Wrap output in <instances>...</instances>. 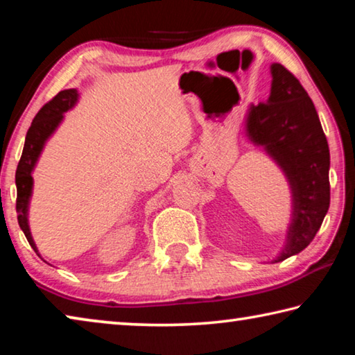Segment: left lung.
I'll return each instance as SVG.
<instances>
[{
  "label": "left lung",
  "instance_id": "8db88e82",
  "mask_svg": "<svg viewBox=\"0 0 355 355\" xmlns=\"http://www.w3.org/2000/svg\"><path fill=\"white\" fill-rule=\"evenodd\" d=\"M271 95L252 105L248 135L284 169L293 191V220L274 263L311 243L330 205V155L315 105L302 84L282 64L271 65Z\"/></svg>",
  "mask_w": 355,
  "mask_h": 355
}]
</instances>
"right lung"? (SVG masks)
I'll return each mask as SVG.
<instances>
[{
	"mask_svg": "<svg viewBox=\"0 0 355 355\" xmlns=\"http://www.w3.org/2000/svg\"><path fill=\"white\" fill-rule=\"evenodd\" d=\"M78 92L76 89H65L59 92L56 97H53L46 105L40 107V111L35 114L31 127H29L23 147L21 158L19 161L15 172V184H17V211H19V225L25 233L28 243L37 252V248L33 241L31 232L28 225V205L29 197L33 192V177L31 172L34 169L37 158L44 148L48 137L53 135V131L61 123L62 114L69 111L76 103Z\"/></svg>",
	"mask_w": 355,
	"mask_h": 355,
	"instance_id": "right-lung-1",
	"label": "right lung"
}]
</instances>
